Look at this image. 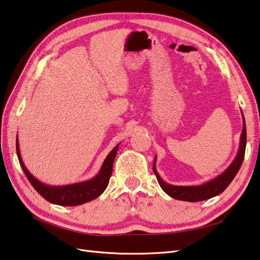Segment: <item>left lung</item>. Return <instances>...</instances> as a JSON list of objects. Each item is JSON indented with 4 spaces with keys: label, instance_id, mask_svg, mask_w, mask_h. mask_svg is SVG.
<instances>
[{
    "label": "left lung",
    "instance_id": "obj_1",
    "mask_svg": "<svg viewBox=\"0 0 260 260\" xmlns=\"http://www.w3.org/2000/svg\"><path fill=\"white\" fill-rule=\"evenodd\" d=\"M246 123L244 120V126L242 132V138H240V147L236 159L231 164L230 168L227 169L224 173H221L218 178L214 179L210 182L205 183L203 185L199 186H175L170 185L164 182L159 174H157L155 168L153 167V172L156 176V180L159 182L160 186L171 198L180 200V201H187V202H200L214 198L220 194L224 189L231 184V182L235 178L237 172L245 157V150H246Z\"/></svg>",
    "mask_w": 260,
    "mask_h": 260
}]
</instances>
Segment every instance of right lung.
<instances>
[{"mask_svg":"<svg viewBox=\"0 0 260 260\" xmlns=\"http://www.w3.org/2000/svg\"><path fill=\"white\" fill-rule=\"evenodd\" d=\"M117 151L118 145L113 148V150L108 154V156H107L99 174L94 179L87 182L77 183V184L73 185L55 187L42 184L39 180H36L34 176L28 172L21 159L20 149H18V141H16V153L18 156V161H20L21 167L30 184L33 185L36 191L46 201L50 202V203L62 206H76L84 204L87 203V202H90L94 199H97L99 195L103 194L106 187L108 186V183L112 173L113 161H115Z\"/></svg>","mask_w":260,"mask_h":260,"instance_id":"add662e5","label":"right lung"}]
</instances>
